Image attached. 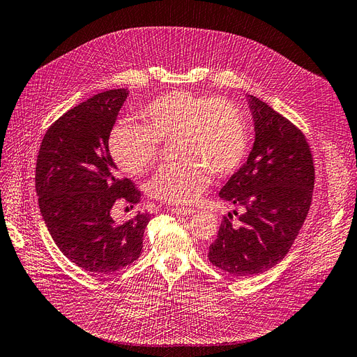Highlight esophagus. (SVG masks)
I'll use <instances>...</instances> for the list:
<instances>
[{
	"label": "esophagus",
	"instance_id": "obj_1",
	"mask_svg": "<svg viewBox=\"0 0 357 357\" xmlns=\"http://www.w3.org/2000/svg\"><path fill=\"white\" fill-rule=\"evenodd\" d=\"M170 211H172V213L176 214V215H190V214H194V213H195L194 208H179V207L170 208Z\"/></svg>",
	"mask_w": 357,
	"mask_h": 357
}]
</instances>
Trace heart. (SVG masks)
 Masks as SVG:
<instances>
[{
	"label": "heart",
	"mask_w": 357,
	"mask_h": 357,
	"mask_svg": "<svg viewBox=\"0 0 357 357\" xmlns=\"http://www.w3.org/2000/svg\"><path fill=\"white\" fill-rule=\"evenodd\" d=\"M144 126L118 122L109 134L116 165L130 175H143L156 163L160 142L176 140L178 165L163 166L151 179V195L175 206L194 204L211 182L227 176L248 153V128L238 106L225 99L172 91L142 112Z\"/></svg>",
	"instance_id": "obj_1"
}]
</instances>
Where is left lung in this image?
I'll list each match as a JSON object with an SVG mask.
<instances>
[{"mask_svg":"<svg viewBox=\"0 0 357 357\" xmlns=\"http://www.w3.org/2000/svg\"><path fill=\"white\" fill-rule=\"evenodd\" d=\"M248 105L255 142L219 192L243 213L238 222L231 213L223 217L208 251L211 264L234 277L258 275L286 257L311 207L315 181L302 131L255 96L248 95Z\"/></svg>","mask_w":357,"mask_h":357,"instance_id":"8db88e82","label":"left lung"}]
</instances>
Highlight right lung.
<instances>
[{
	"instance_id": "obj_1",
	"label": "right lung",
	"mask_w": 357,
	"mask_h": 357,
	"mask_svg": "<svg viewBox=\"0 0 357 357\" xmlns=\"http://www.w3.org/2000/svg\"><path fill=\"white\" fill-rule=\"evenodd\" d=\"M127 89L98 93L58 118L46 131L36 160V194L43 222L63 252L91 275H111L142 254L150 214L116 223L118 199L140 201L121 178L109 153V134Z\"/></svg>"
}]
</instances>
